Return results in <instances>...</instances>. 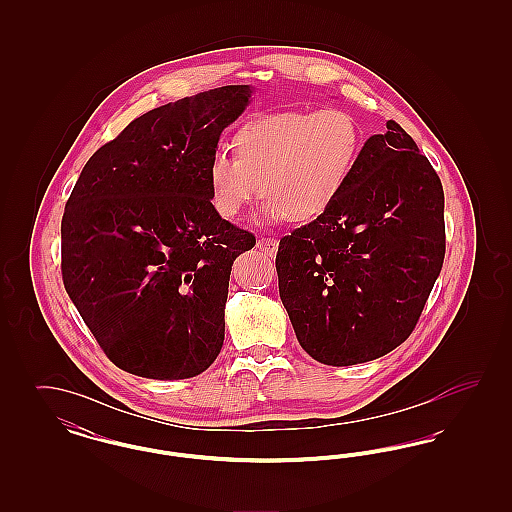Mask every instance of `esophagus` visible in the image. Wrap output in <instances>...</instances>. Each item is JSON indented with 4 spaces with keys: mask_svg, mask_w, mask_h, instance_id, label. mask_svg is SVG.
I'll return each instance as SVG.
<instances>
[{
    "mask_svg": "<svg viewBox=\"0 0 512 512\" xmlns=\"http://www.w3.org/2000/svg\"><path fill=\"white\" fill-rule=\"evenodd\" d=\"M257 247H259L263 253H267V255H276V251H278V240H274V238H259V240H257Z\"/></svg>",
    "mask_w": 512,
    "mask_h": 512,
    "instance_id": "1",
    "label": "esophagus"
}]
</instances>
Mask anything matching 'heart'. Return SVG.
Returning <instances> with one entry per match:
<instances>
[{"label": "heart", "mask_w": 512, "mask_h": 512, "mask_svg": "<svg viewBox=\"0 0 512 512\" xmlns=\"http://www.w3.org/2000/svg\"><path fill=\"white\" fill-rule=\"evenodd\" d=\"M234 147L236 155L217 149L207 167L220 217H238L263 188L265 222H311L343 192L361 151V130L341 109L284 111L247 122Z\"/></svg>", "instance_id": "heart-1"}]
</instances>
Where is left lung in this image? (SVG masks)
I'll list each match as a JSON object with an SVG mask.
<instances>
[{
	"instance_id": "1",
	"label": "left lung",
	"mask_w": 512,
	"mask_h": 512,
	"mask_svg": "<svg viewBox=\"0 0 512 512\" xmlns=\"http://www.w3.org/2000/svg\"><path fill=\"white\" fill-rule=\"evenodd\" d=\"M334 205L280 240V299L322 365L374 361L407 340L445 255L443 188L413 138L388 121Z\"/></svg>"
}]
</instances>
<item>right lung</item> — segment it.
I'll use <instances>...</instances> for the list:
<instances>
[{"mask_svg": "<svg viewBox=\"0 0 512 512\" xmlns=\"http://www.w3.org/2000/svg\"><path fill=\"white\" fill-rule=\"evenodd\" d=\"M253 86L147 111L84 165L61 220L63 284L115 365L194 378L224 341L230 270L255 236L222 219L207 167Z\"/></svg>", "mask_w": 512, "mask_h": 512, "instance_id": "1", "label": "right lung"}]
</instances>
